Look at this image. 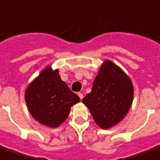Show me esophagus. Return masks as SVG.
<instances>
[{
	"label": "esophagus",
	"mask_w": 160,
	"mask_h": 160,
	"mask_svg": "<svg viewBox=\"0 0 160 160\" xmlns=\"http://www.w3.org/2000/svg\"><path fill=\"white\" fill-rule=\"evenodd\" d=\"M78 96H79V97H80V100L83 99V94L82 93H80V92H79V93H78Z\"/></svg>",
	"instance_id": "esophagus-1"
}]
</instances>
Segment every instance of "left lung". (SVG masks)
I'll list each match as a JSON object with an SVG mask.
<instances>
[{"instance_id":"1","label":"left lung","mask_w":160,"mask_h":160,"mask_svg":"<svg viewBox=\"0 0 160 160\" xmlns=\"http://www.w3.org/2000/svg\"><path fill=\"white\" fill-rule=\"evenodd\" d=\"M133 85L120 67L105 60L93 81L91 93L82 102L102 129L116 126L123 120L132 103Z\"/></svg>"}]
</instances>
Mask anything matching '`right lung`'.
Segmentation results:
<instances>
[{
	"instance_id": "add662e5",
	"label": "right lung",
	"mask_w": 160,
	"mask_h": 160,
	"mask_svg": "<svg viewBox=\"0 0 160 160\" xmlns=\"http://www.w3.org/2000/svg\"><path fill=\"white\" fill-rule=\"evenodd\" d=\"M25 102L29 112L39 123L58 128L66 120L80 97L61 80L58 69L48 65L27 87Z\"/></svg>"
}]
</instances>
